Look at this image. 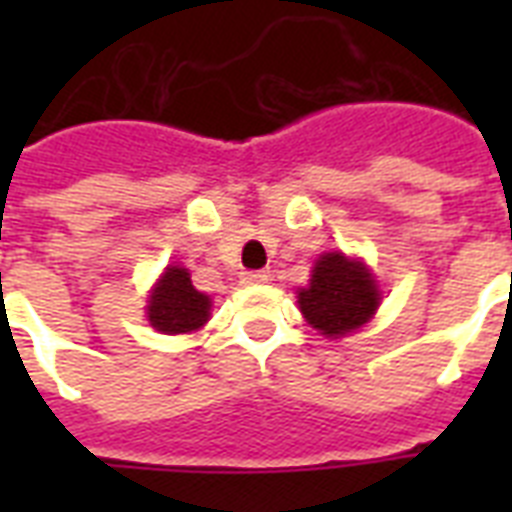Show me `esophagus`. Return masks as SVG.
I'll use <instances>...</instances> for the list:
<instances>
[{
    "label": "esophagus",
    "instance_id": "1",
    "mask_svg": "<svg viewBox=\"0 0 512 512\" xmlns=\"http://www.w3.org/2000/svg\"><path fill=\"white\" fill-rule=\"evenodd\" d=\"M268 281V273L265 271H244L241 273V284H247V287H252V284H265Z\"/></svg>",
    "mask_w": 512,
    "mask_h": 512
}]
</instances>
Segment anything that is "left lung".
Returning <instances> with one entry per match:
<instances>
[{"label":"left lung","instance_id":"left-lung-1","mask_svg":"<svg viewBox=\"0 0 512 512\" xmlns=\"http://www.w3.org/2000/svg\"><path fill=\"white\" fill-rule=\"evenodd\" d=\"M380 287L358 257L327 252L316 260L308 287L297 289L305 321L324 337H345L372 319L380 305Z\"/></svg>","mask_w":512,"mask_h":512}]
</instances>
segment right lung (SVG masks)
Instances as JSON below:
<instances>
[{
    "label": "right lung",
    "mask_w": 512,
    "mask_h": 512,
    "mask_svg": "<svg viewBox=\"0 0 512 512\" xmlns=\"http://www.w3.org/2000/svg\"><path fill=\"white\" fill-rule=\"evenodd\" d=\"M209 308L212 300L193 287L191 273L170 265L148 295L146 316L162 335H188L207 324Z\"/></svg>",
    "instance_id": "right-lung-1"
}]
</instances>
